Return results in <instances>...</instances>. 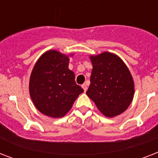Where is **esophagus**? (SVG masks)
I'll use <instances>...</instances> for the list:
<instances>
[{"label": "esophagus", "instance_id": "34e87169", "mask_svg": "<svg viewBox=\"0 0 158 158\" xmlns=\"http://www.w3.org/2000/svg\"><path fill=\"white\" fill-rule=\"evenodd\" d=\"M82 88H83V89H84V92H86L87 89H88V87H87V84H83V85H82Z\"/></svg>", "mask_w": 158, "mask_h": 158}]
</instances>
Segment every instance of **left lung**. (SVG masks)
<instances>
[{
	"label": "left lung",
	"mask_w": 158,
	"mask_h": 158,
	"mask_svg": "<svg viewBox=\"0 0 158 158\" xmlns=\"http://www.w3.org/2000/svg\"><path fill=\"white\" fill-rule=\"evenodd\" d=\"M93 70L87 95L107 117L124 112L134 98L132 75L123 60L110 52L90 57Z\"/></svg>",
	"instance_id": "obj_1"
}]
</instances>
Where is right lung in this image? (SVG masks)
<instances>
[{"label":"right lung","instance_id":"1","mask_svg":"<svg viewBox=\"0 0 158 158\" xmlns=\"http://www.w3.org/2000/svg\"><path fill=\"white\" fill-rule=\"evenodd\" d=\"M69 58L55 50L47 52L33 67L29 80L30 97L40 112L59 118L66 114L79 94L74 72L68 68Z\"/></svg>","mask_w":158,"mask_h":158}]
</instances>
